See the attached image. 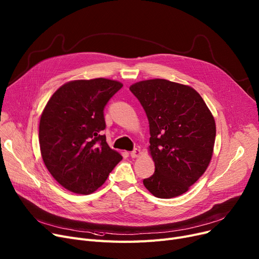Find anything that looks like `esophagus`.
Wrapping results in <instances>:
<instances>
[{"mask_svg":"<svg viewBox=\"0 0 259 259\" xmlns=\"http://www.w3.org/2000/svg\"><path fill=\"white\" fill-rule=\"evenodd\" d=\"M130 155H131V157H133V158H135V157H139V156H141L142 155V150H140V149H134V150L130 153Z\"/></svg>","mask_w":259,"mask_h":259,"instance_id":"1","label":"esophagus"}]
</instances>
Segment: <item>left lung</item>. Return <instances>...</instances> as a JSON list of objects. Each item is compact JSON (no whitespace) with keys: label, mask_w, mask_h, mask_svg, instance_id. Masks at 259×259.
I'll use <instances>...</instances> for the list:
<instances>
[{"label":"left lung","mask_w":259,"mask_h":259,"mask_svg":"<svg viewBox=\"0 0 259 259\" xmlns=\"http://www.w3.org/2000/svg\"><path fill=\"white\" fill-rule=\"evenodd\" d=\"M145 109L150 127V153L155 172L143 181L158 198L186 193L207 170L213 155L216 126L205 101L192 87L164 78L130 86Z\"/></svg>","instance_id":"obj_1"}]
</instances>
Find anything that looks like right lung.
Returning a JSON list of instances; mask_svg holds the SVG:
<instances>
[{
  "label": "right lung",
  "mask_w": 259,
  "mask_h": 259,
  "mask_svg": "<svg viewBox=\"0 0 259 259\" xmlns=\"http://www.w3.org/2000/svg\"><path fill=\"white\" fill-rule=\"evenodd\" d=\"M122 87L99 77L75 79L52 94L40 115L38 142L44 164L61 186L90 194L106 182L121 155L108 146L104 108Z\"/></svg>",
  "instance_id": "1"
}]
</instances>
